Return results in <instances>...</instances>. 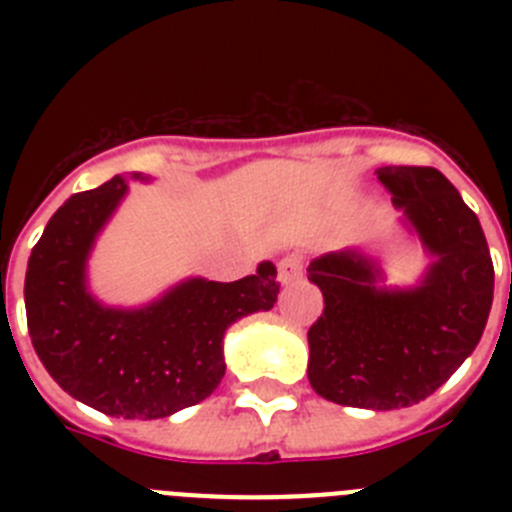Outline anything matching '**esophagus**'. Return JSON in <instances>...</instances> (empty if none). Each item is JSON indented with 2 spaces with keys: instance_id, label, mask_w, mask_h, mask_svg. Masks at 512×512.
<instances>
[{
  "instance_id": "obj_1",
  "label": "esophagus",
  "mask_w": 512,
  "mask_h": 512,
  "mask_svg": "<svg viewBox=\"0 0 512 512\" xmlns=\"http://www.w3.org/2000/svg\"><path fill=\"white\" fill-rule=\"evenodd\" d=\"M302 266H305V261H302L300 253H287V256L279 261V279H282L284 284L297 282V279L302 277Z\"/></svg>"
}]
</instances>
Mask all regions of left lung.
<instances>
[{
    "instance_id": "left-lung-1",
    "label": "left lung",
    "mask_w": 512,
    "mask_h": 512,
    "mask_svg": "<svg viewBox=\"0 0 512 512\" xmlns=\"http://www.w3.org/2000/svg\"><path fill=\"white\" fill-rule=\"evenodd\" d=\"M377 174L436 264L420 287L384 292L359 253L312 259L307 279L325 307L307 330V379L338 405L397 410L433 395L472 354L490 315L495 266L477 215L441 171L382 166Z\"/></svg>"
}]
</instances>
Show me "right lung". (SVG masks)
Masks as SVG:
<instances>
[{"instance_id":"obj_1","label":"right lung","mask_w":512,"mask_h":512,"mask_svg":"<svg viewBox=\"0 0 512 512\" xmlns=\"http://www.w3.org/2000/svg\"><path fill=\"white\" fill-rule=\"evenodd\" d=\"M125 189L115 176L74 194L48 220L27 261V330L48 374L71 397L112 418L153 420L217 390L225 328L271 310L279 282L266 261L238 282H184L146 310L97 305L84 289V261Z\"/></svg>"}]
</instances>
